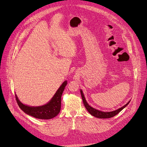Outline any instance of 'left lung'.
I'll return each mask as SVG.
<instances>
[{
	"label": "left lung",
	"instance_id": "left-lung-1",
	"mask_svg": "<svg viewBox=\"0 0 147 147\" xmlns=\"http://www.w3.org/2000/svg\"><path fill=\"white\" fill-rule=\"evenodd\" d=\"M80 94H81V96H82V98L83 100L84 105V107H85L88 111L92 115H93V116H94L96 118H99V119H108V118H111V117L115 116V115H117L119 113H120L123 109H125V108L129 104V103L130 101H130L126 105L121 107V108H120V109H119L116 110H114L113 111H110V112H104V111H99L98 110L94 109V108H93V107H90L86 102V100L85 98H84V94L83 93V91L82 90V89L80 90Z\"/></svg>",
	"mask_w": 147,
	"mask_h": 147
}]
</instances>
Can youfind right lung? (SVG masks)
Instances as JSON below:
<instances>
[{
    "instance_id": "right-lung-1",
    "label": "right lung",
    "mask_w": 147,
    "mask_h": 147,
    "mask_svg": "<svg viewBox=\"0 0 147 147\" xmlns=\"http://www.w3.org/2000/svg\"><path fill=\"white\" fill-rule=\"evenodd\" d=\"M67 84V81H64L56 92L51 101L42 106H28L22 104L15 94L17 102L20 109L28 115L38 119L48 120L56 117L61 110V96Z\"/></svg>"
}]
</instances>
